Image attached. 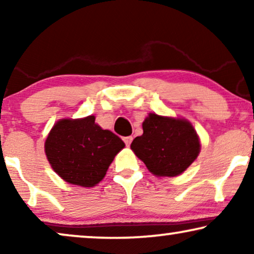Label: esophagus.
I'll return each mask as SVG.
<instances>
[{
  "mask_svg": "<svg viewBox=\"0 0 254 254\" xmlns=\"http://www.w3.org/2000/svg\"><path fill=\"white\" fill-rule=\"evenodd\" d=\"M131 141H133V136H126V137H124V142H125V143H126L127 147L131 143Z\"/></svg>",
  "mask_w": 254,
  "mask_h": 254,
  "instance_id": "1",
  "label": "esophagus"
}]
</instances>
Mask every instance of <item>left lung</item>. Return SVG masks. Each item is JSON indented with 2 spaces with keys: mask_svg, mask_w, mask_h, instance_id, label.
<instances>
[{
  "mask_svg": "<svg viewBox=\"0 0 254 254\" xmlns=\"http://www.w3.org/2000/svg\"><path fill=\"white\" fill-rule=\"evenodd\" d=\"M142 128L143 134L134 138L130 148L152 175L179 176L199 155V136L186 119L149 113Z\"/></svg>",
  "mask_w": 254,
  "mask_h": 254,
  "instance_id": "8db88e82",
  "label": "left lung"
}]
</instances>
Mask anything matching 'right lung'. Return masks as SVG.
<instances>
[{
    "mask_svg": "<svg viewBox=\"0 0 254 254\" xmlns=\"http://www.w3.org/2000/svg\"><path fill=\"white\" fill-rule=\"evenodd\" d=\"M125 143L111 130L95 123V117L61 119L45 142V152L55 172L71 185L92 187L106 175L107 169Z\"/></svg>",
    "mask_w": 254,
    "mask_h": 254,
    "instance_id": "obj_1",
    "label": "right lung"
}]
</instances>
